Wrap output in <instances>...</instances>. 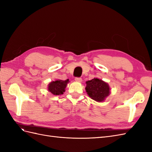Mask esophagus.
<instances>
[{
    "mask_svg": "<svg viewBox=\"0 0 152 152\" xmlns=\"http://www.w3.org/2000/svg\"><path fill=\"white\" fill-rule=\"evenodd\" d=\"M75 80L76 82H81L82 81V78H80V77H76Z\"/></svg>",
    "mask_w": 152,
    "mask_h": 152,
    "instance_id": "1",
    "label": "esophagus"
}]
</instances>
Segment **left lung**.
I'll use <instances>...</instances> for the list:
<instances>
[{"label":"left lung","instance_id":"1","mask_svg":"<svg viewBox=\"0 0 152 152\" xmlns=\"http://www.w3.org/2000/svg\"><path fill=\"white\" fill-rule=\"evenodd\" d=\"M85 89L89 97L97 102H104L110 94L108 84L98 78L87 81Z\"/></svg>","mask_w":152,"mask_h":152}]
</instances>
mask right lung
Wrapping results in <instances>:
<instances>
[{"instance_id": "add662e5", "label": "right lung", "mask_w": 152, "mask_h": 152, "mask_svg": "<svg viewBox=\"0 0 152 152\" xmlns=\"http://www.w3.org/2000/svg\"><path fill=\"white\" fill-rule=\"evenodd\" d=\"M69 82V80H57L56 81L50 82L48 84V90L53 95H61L65 92V88Z\"/></svg>"}]
</instances>
